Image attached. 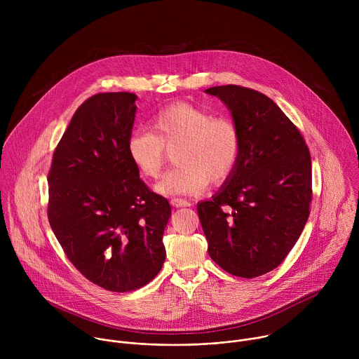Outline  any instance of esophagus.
Instances as JSON below:
<instances>
[{"instance_id":"obj_1","label":"esophagus","mask_w":359,"mask_h":359,"mask_svg":"<svg viewBox=\"0 0 359 359\" xmlns=\"http://www.w3.org/2000/svg\"><path fill=\"white\" fill-rule=\"evenodd\" d=\"M170 203H172V206H175V208H189L190 206V201H187L184 198H180V197H173L170 200Z\"/></svg>"}]
</instances>
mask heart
Listing matches in <instances>:
<instances>
[{
  "label": "heart",
  "instance_id": "b5f03b06",
  "mask_svg": "<svg viewBox=\"0 0 359 359\" xmlns=\"http://www.w3.org/2000/svg\"><path fill=\"white\" fill-rule=\"evenodd\" d=\"M175 148L177 166L162 177L156 191L198 194L209 183L220 184L233 175L241 155V135L233 119L176 102L153 115L151 129H136L126 142L129 161L147 179L159 177Z\"/></svg>",
  "mask_w": 359,
  "mask_h": 359
}]
</instances>
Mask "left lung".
<instances>
[{
	"label": "left lung",
	"mask_w": 359,
	"mask_h": 359,
	"mask_svg": "<svg viewBox=\"0 0 359 359\" xmlns=\"http://www.w3.org/2000/svg\"><path fill=\"white\" fill-rule=\"evenodd\" d=\"M241 135L233 175L212 200L197 204L209 255L224 271L254 278L277 269L310 216L311 155L298 128L264 93L213 86Z\"/></svg>",
	"instance_id": "obj_1"
}]
</instances>
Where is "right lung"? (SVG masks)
<instances>
[{"label": "right lung", "instance_id": "obj_1", "mask_svg": "<svg viewBox=\"0 0 359 359\" xmlns=\"http://www.w3.org/2000/svg\"><path fill=\"white\" fill-rule=\"evenodd\" d=\"M136 95L96 93L74 114L48 173V220L64 252L90 283L114 292L158 276L172 208L128 158Z\"/></svg>", "mask_w": 359, "mask_h": 359}]
</instances>
